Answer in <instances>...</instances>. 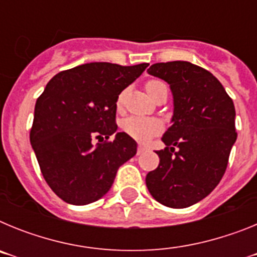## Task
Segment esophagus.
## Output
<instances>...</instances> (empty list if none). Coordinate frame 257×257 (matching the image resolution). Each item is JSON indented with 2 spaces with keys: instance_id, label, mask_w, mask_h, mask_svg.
Listing matches in <instances>:
<instances>
[{
  "instance_id": "obj_1",
  "label": "esophagus",
  "mask_w": 257,
  "mask_h": 257,
  "mask_svg": "<svg viewBox=\"0 0 257 257\" xmlns=\"http://www.w3.org/2000/svg\"><path fill=\"white\" fill-rule=\"evenodd\" d=\"M145 151H147V148H145V147H143V145H139V147H138V156H140L142 153H144Z\"/></svg>"
}]
</instances>
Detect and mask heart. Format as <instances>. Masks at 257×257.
<instances>
[{"instance_id": "b5f03b06", "label": "heart", "mask_w": 257, "mask_h": 257, "mask_svg": "<svg viewBox=\"0 0 257 257\" xmlns=\"http://www.w3.org/2000/svg\"><path fill=\"white\" fill-rule=\"evenodd\" d=\"M166 87L165 83L162 81H158V79H149L145 88L148 94L152 97L156 95V92L161 88ZM122 101H123V94H121L118 96L117 104L118 106L121 105ZM122 128H123L124 133L127 135H130L131 138L136 140H140V142H147L151 138H153L154 135L160 134L162 131V124L160 121H157L154 118H147V117H127L126 119H123L122 122Z\"/></svg>"}]
</instances>
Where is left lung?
Wrapping results in <instances>:
<instances>
[{"label": "left lung", "instance_id": "obj_1", "mask_svg": "<svg viewBox=\"0 0 257 257\" xmlns=\"http://www.w3.org/2000/svg\"><path fill=\"white\" fill-rule=\"evenodd\" d=\"M148 73L170 85L172 124L157 151L160 165L145 183L156 201L185 208L207 197L221 180L237 140L235 109L219 79L189 61L151 65Z\"/></svg>", "mask_w": 257, "mask_h": 257}]
</instances>
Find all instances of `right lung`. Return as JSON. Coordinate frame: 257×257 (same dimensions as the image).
I'll use <instances>...</instances> for the list:
<instances>
[{"label":"right lung","instance_id":"obj_1","mask_svg":"<svg viewBox=\"0 0 257 257\" xmlns=\"http://www.w3.org/2000/svg\"><path fill=\"white\" fill-rule=\"evenodd\" d=\"M148 63L123 67L87 63L63 70L36 101L29 139L45 180L70 205H88L108 193L119 166L136 154V142L117 131L118 95ZM106 140L94 146L92 139Z\"/></svg>","mask_w":257,"mask_h":257}]
</instances>
